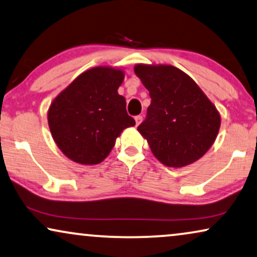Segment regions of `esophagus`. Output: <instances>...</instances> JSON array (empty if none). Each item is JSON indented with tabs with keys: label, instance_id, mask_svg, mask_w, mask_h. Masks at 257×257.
I'll return each mask as SVG.
<instances>
[{
	"label": "esophagus",
	"instance_id": "esophagus-1",
	"mask_svg": "<svg viewBox=\"0 0 257 257\" xmlns=\"http://www.w3.org/2000/svg\"><path fill=\"white\" fill-rule=\"evenodd\" d=\"M142 119H143V116H141V115L135 116V122H136V125H139L140 123L142 122Z\"/></svg>",
	"mask_w": 257,
	"mask_h": 257
}]
</instances>
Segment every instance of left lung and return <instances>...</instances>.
I'll use <instances>...</instances> for the list:
<instances>
[{"label":"left lung","mask_w":257,"mask_h":257,"mask_svg":"<svg viewBox=\"0 0 257 257\" xmlns=\"http://www.w3.org/2000/svg\"><path fill=\"white\" fill-rule=\"evenodd\" d=\"M152 103L138 126L161 163L181 168L196 162L214 145L221 116L193 78L169 64L134 67Z\"/></svg>","instance_id":"obj_1"}]
</instances>
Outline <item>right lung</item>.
I'll return each instance as SVG.
<instances>
[{"mask_svg": "<svg viewBox=\"0 0 257 257\" xmlns=\"http://www.w3.org/2000/svg\"><path fill=\"white\" fill-rule=\"evenodd\" d=\"M124 71L91 68L54 98L48 124L55 143L74 162L93 166L103 161L125 128L135 125L126 114L125 98L117 89Z\"/></svg>", "mask_w": 257, "mask_h": 257, "instance_id": "1", "label": "right lung"}]
</instances>
